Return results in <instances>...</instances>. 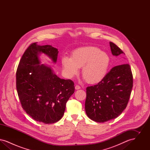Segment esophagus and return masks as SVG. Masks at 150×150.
<instances>
[{"label":"esophagus","instance_id":"esophagus-1","mask_svg":"<svg viewBox=\"0 0 150 150\" xmlns=\"http://www.w3.org/2000/svg\"><path fill=\"white\" fill-rule=\"evenodd\" d=\"M75 89L76 90H78V89H80L81 88H80V86H75Z\"/></svg>","mask_w":150,"mask_h":150}]
</instances>
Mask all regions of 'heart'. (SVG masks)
I'll use <instances>...</instances> for the list:
<instances>
[{
  "mask_svg": "<svg viewBox=\"0 0 150 150\" xmlns=\"http://www.w3.org/2000/svg\"><path fill=\"white\" fill-rule=\"evenodd\" d=\"M111 64V58L100 48L86 46L73 50L70 57L64 56L61 59L62 70L64 76L73 78L81 68V74L89 84H97L107 75Z\"/></svg>",
  "mask_w": 150,
  "mask_h": 150,
  "instance_id": "obj_1",
  "label": "heart"
}]
</instances>
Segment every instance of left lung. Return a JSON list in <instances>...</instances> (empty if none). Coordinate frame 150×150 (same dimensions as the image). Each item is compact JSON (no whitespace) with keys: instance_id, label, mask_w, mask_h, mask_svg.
Instances as JSON below:
<instances>
[{"instance_id":"left-lung-1","label":"left lung","mask_w":150,"mask_h":150,"mask_svg":"<svg viewBox=\"0 0 150 150\" xmlns=\"http://www.w3.org/2000/svg\"><path fill=\"white\" fill-rule=\"evenodd\" d=\"M112 55L123 52L110 42ZM133 87V75L129 64L114 67L102 81L86 88V114L91 120L104 122L115 119L126 108Z\"/></svg>"}]
</instances>
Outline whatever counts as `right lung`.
I'll use <instances>...</instances> for the list:
<instances>
[{
  "label": "right lung",
  "mask_w": 150,
  "mask_h": 150,
  "mask_svg": "<svg viewBox=\"0 0 150 150\" xmlns=\"http://www.w3.org/2000/svg\"><path fill=\"white\" fill-rule=\"evenodd\" d=\"M58 51L50 45L31 44L24 52L16 72V87L22 107L35 120L44 124L59 121L75 92L74 82L59 78L52 67L43 64L40 54L56 64Z\"/></svg>",
  "instance_id": "right-lung-1"
}]
</instances>
